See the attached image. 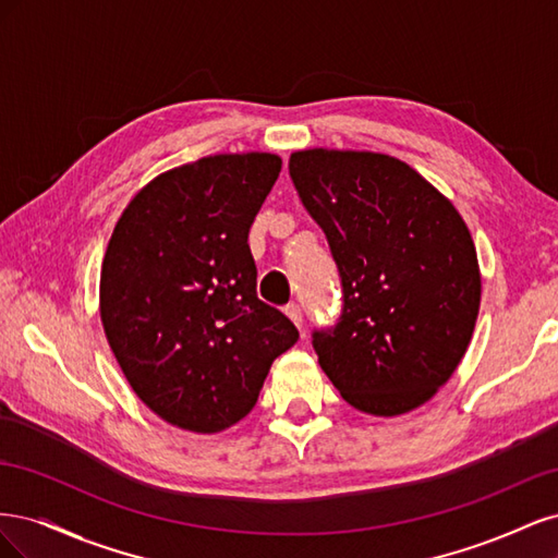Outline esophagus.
Masks as SVG:
<instances>
[{"label":"esophagus","instance_id":"esophagus-1","mask_svg":"<svg viewBox=\"0 0 558 558\" xmlns=\"http://www.w3.org/2000/svg\"><path fill=\"white\" fill-rule=\"evenodd\" d=\"M283 312H286V316L293 320L298 328H302V310H300V305H295V302H293V305H286Z\"/></svg>","mask_w":558,"mask_h":558}]
</instances>
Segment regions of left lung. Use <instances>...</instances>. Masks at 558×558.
<instances>
[{"label": "left lung", "instance_id": "8db88e82", "mask_svg": "<svg viewBox=\"0 0 558 558\" xmlns=\"http://www.w3.org/2000/svg\"><path fill=\"white\" fill-rule=\"evenodd\" d=\"M289 172L342 277L340 320L314 332L320 369L365 414L421 408L459 367L480 314L463 216L414 167L375 150H295Z\"/></svg>", "mask_w": 558, "mask_h": 558}]
</instances>
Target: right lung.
Masks as SVG:
<instances>
[{
	"label": "right lung",
	"mask_w": 558,
	"mask_h": 558,
	"mask_svg": "<svg viewBox=\"0 0 558 558\" xmlns=\"http://www.w3.org/2000/svg\"><path fill=\"white\" fill-rule=\"evenodd\" d=\"M281 172L275 154H218L150 179L130 199L99 275V316L150 412L221 433L258 400L298 328L256 295L248 230Z\"/></svg>",
	"instance_id": "1"
}]
</instances>
